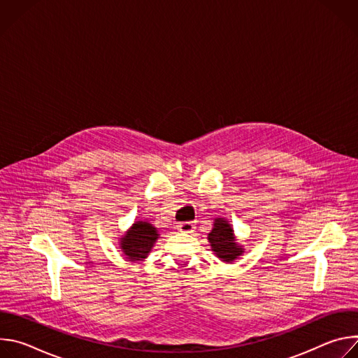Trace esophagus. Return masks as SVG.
Listing matches in <instances>:
<instances>
[{
	"label": "esophagus",
	"mask_w": 358,
	"mask_h": 358,
	"mask_svg": "<svg viewBox=\"0 0 358 358\" xmlns=\"http://www.w3.org/2000/svg\"><path fill=\"white\" fill-rule=\"evenodd\" d=\"M178 229L181 232H192L195 229V224L192 221H184V222H180Z\"/></svg>",
	"instance_id": "34e87169"
}]
</instances>
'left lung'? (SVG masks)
<instances>
[{"label": "left lung", "mask_w": 358, "mask_h": 358, "mask_svg": "<svg viewBox=\"0 0 358 358\" xmlns=\"http://www.w3.org/2000/svg\"><path fill=\"white\" fill-rule=\"evenodd\" d=\"M208 241L217 257L224 262H232L242 253V248L235 242L231 225L222 218L215 220L214 228L208 234Z\"/></svg>", "instance_id": "obj_1"}]
</instances>
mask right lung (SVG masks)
<instances>
[{"label":"right lung","instance_id":"1","mask_svg":"<svg viewBox=\"0 0 358 358\" xmlns=\"http://www.w3.org/2000/svg\"><path fill=\"white\" fill-rule=\"evenodd\" d=\"M159 234L156 228L150 224L138 221L133 224L131 229L122 238V249L127 259L130 261H143L147 253L151 250L152 245L157 241Z\"/></svg>","mask_w":358,"mask_h":358}]
</instances>
